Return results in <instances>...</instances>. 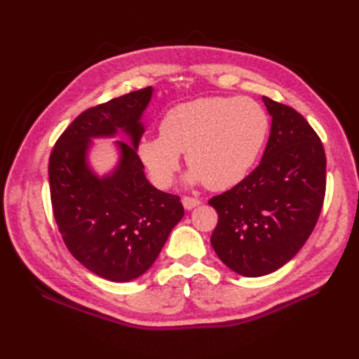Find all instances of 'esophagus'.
Instances as JSON below:
<instances>
[{"instance_id":"esophagus-1","label":"esophagus","mask_w":359,"mask_h":359,"mask_svg":"<svg viewBox=\"0 0 359 359\" xmlns=\"http://www.w3.org/2000/svg\"><path fill=\"white\" fill-rule=\"evenodd\" d=\"M182 205H184V208L187 211H191L196 207H199L201 201L199 199H194V197H184V199H182Z\"/></svg>"}]
</instances>
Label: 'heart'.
Returning a JSON list of instances; mask_svg holds the SVG:
<instances>
[{"mask_svg": "<svg viewBox=\"0 0 359 359\" xmlns=\"http://www.w3.org/2000/svg\"><path fill=\"white\" fill-rule=\"evenodd\" d=\"M160 137H142L137 157L157 188H170L185 152L189 185L230 189L257 162L269 133V117L247 97H207L180 103L163 114Z\"/></svg>", "mask_w": 359, "mask_h": 359, "instance_id": "1", "label": "heart"}]
</instances>
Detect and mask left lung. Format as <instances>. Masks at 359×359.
Masks as SVG:
<instances>
[{
  "label": "left lung",
  "mask_w": 359,
  "mask_h": 359,
  "mask_svg": "<svg viewBox=\"0 0 359 359\" xmlns=\"http://www.w3.org/2000/svg\"><path fill=\"white\" fill-rule=\"evenodd\" d=\"M262 102L271 129L261 163L208 202L219 215L212 248L247 278L276 271L302 248L325 194V152L316 133L293 108L269 97Z\"/></svg>",
  "instance_id": "obj_1"
}]
</instances>
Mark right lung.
<instances>
[{
  "label": "right lung",
  "instance_id": "add662e5",
  "mask_svg": "<svg viewBox=\"0 0 359 359\" xmlns=\"http://www.w3.org/2000/svg\"><path fill=\"white\" fill-rule=\"evenodd\" d=\"M152 93L144 88L80 114L49 158L53 216L66 247L88 270L112 282L149 270L185 212L177 196L149 184L137 157ZM118 132L128 143L114 142L118 163L98 176L88 160L92 140Z\"/></svg>",
  "mask_w": 359,
  "mask_h": 359
}]
</instances>
